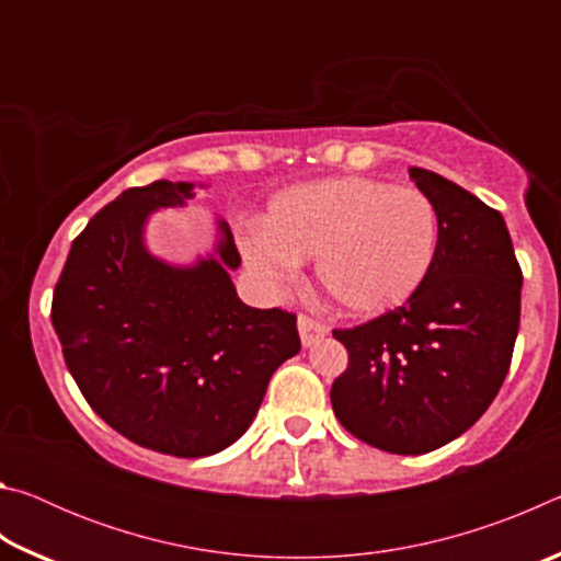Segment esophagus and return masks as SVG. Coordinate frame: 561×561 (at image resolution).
Returning <instances> with one entry per match:
<instances>
[{
	"instance_id": "esophagus-1",
	"label": "esophagus",
	"mask_w": 561,
	"mask_h": 561,
	"mask_svg": "<svg viewBox=\"0 0 561 561\" xmlns=\"http://www.w3.org/2000/svg\"><path fill=\"white\" fill-rule=\"evenodd\" d=\"M297 327H299V336H301L304 346H311L314 341L324 339L329 334V327L324 324V321H317L314 317H309V314H299Z\"/></svg>"
}]
</instances>
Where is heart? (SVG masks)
Instances as JSON below:
<instances>
[{
    "label": "heart",
    "mask_w": 561,
    "mask_h": 561,
    "mask_svg": "<svg viewBox=\"0 0 561 561\" xmlns=\"http://www.w3.org/2000/svg\"><path fill=\"white\" fill-rule=\"evenodd\" d=\"M262 282H289L317 260L321 287L341 309L376 317L423 287L438 254V210L421 187L344 175L282 190L262 227L240 237Z\"/></svg>",
    "instance_id": "heart-1"
}]
</instances>
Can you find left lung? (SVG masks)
Listing matches in <instances>:
<instances>
[{"label":"left lung","mask_w":561,"mask_h":561,"mask_svg":"<svg viewBox=\"0 0 561 561\" xmlns=\"http://www.w3.org/2000/svg\"><path fill=\"white\" fill-rule=\"evenodd\" d=\"M438 210V254L403 307L334 329L348 366L331 386L339 423L396 455L450 443L495 401L519 329L522 270L507 225L480 197L423 168Z\"/></svg>","instance_id":"left-lung-1"}]
</instances>
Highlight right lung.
I'll return each instance as SVG.
<instances>
[{"label":"right lung","mask_w":561,"mask_h":561,"mask_svg":"<svg viewBox=\"0 0 561 561\" xmlns=\"http://www.w3.org/2000/svg\"><path fill=\"white\" fill-rule=\"evenodd\" d=\"M193 197V183L130 187L91 217L56 282L51 321L83 398L144 448L203 458L250 428L272 374L299 354L297 314L240 301L232 232L220 260L180 270L144 244L146 217Z\"/></svg>","instance_id":"right-lung-1"}]
</instances>
